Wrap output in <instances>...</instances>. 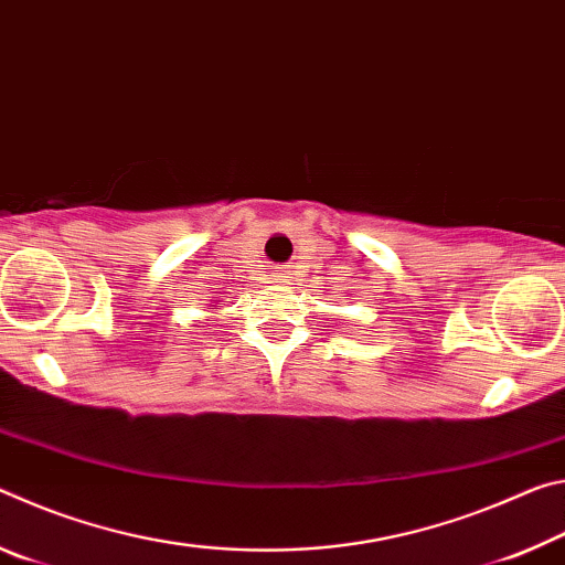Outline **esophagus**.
Segmentation results:
<instances>
[{
	"label": "esophagus",
	"mask_w": 565,
	"mask_h": 565,
	"mask_svg": "<svg viewBox=\"0 0 565 565\" xmlns=\"http://www.w3.org/2000/svg\"><path fill=\"white\" fill-rule=\"evenodd\" d=\"M279 281H289V276H286V274H279Z\"/></svg>",
	"instance_id": "esophagus-1"
}]
</instances>
